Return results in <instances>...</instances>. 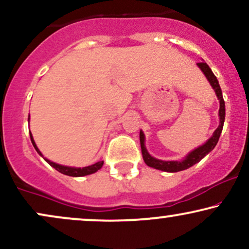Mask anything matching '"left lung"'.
<instances>
[{
  "label": "left lung",
  "mask_w": 249,
  "mask_h": 249,
  "mask_svg": "<svg viewBox=\"0 0 249 249\" xmlns=\"http://www.w3.org/2000/svg\"><path fill=\"white\" fill-rule=\"evenodd\" d=\"M197 66L199 67V69L203 71L205 77L208 78L210 85L213 88L217 97H218V100H219V125H218V128L214 130L213 136H211L210 139L203 144V145L198 146L197 149L193 150L192 152L188 153V155L186 156V158L183 159V160H180V161H176V160L165 161V160H159V159L151 157V156L149 155V152L146 151L145 145H144V134H143V131L141 130L140 131V142H141V149H142V156H143L144 161H145V164L150 167H153V168H156V170H160V171H165V172H172V173H174V172L187 170V168L192 167L193 165H195L196 162H198L202 158H204L210 151H213L214 146H216V144L218 143L219 136H220V134H222V130H223L224 120H225V103H224V99H223L222 90H220L219 83H218V81H217L216 76H214L213 72L211 71L209 66H208L205 62H199V63H197Z\"/></svg>",
  "instance_id": "1"
}]
</instances>
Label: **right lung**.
Listing matches in <instances>:
<instances>
[{
  "label": "right lung",
  "mask_w": 249,
  "mask_h": 249,
  "mask_svg": "<svg viewBox=\"0 0 249 249\" xmlns=\"http://www.w3.org/2000/svg\"><path fill=\"white\" fill-rule=\"evenodd\" d=\"M29 120H30V118H29ZM30 137H31V142H32L33 146H35V149L36 150V152H38L40 156H42L41 152L39 151V149L36 148V143H35V140H33L31 131H30ZM44 159L48 162V164L51 165L52 167H54L55 170L59 171L60 173L66 174V176H69V177H84V176H89V174H92V173H94V172H97L98 170H100V168L103 167V164H104V161H98V162H96V164L90 165V166L83 167V168H79V167L77 168V167L63 166V165H59V164H56V162H53V161L48 160V159H46V158H44Z\"/></svg>",
  "instance_id": "right-lung-1"
}]
</instances>
